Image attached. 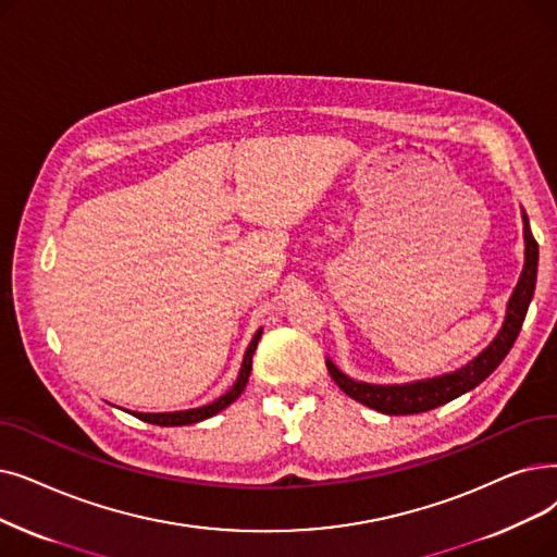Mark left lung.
<instances>
[{
  "label": "left lung",
  "mask_w": 557,
  "mask_h": 557,
  "mask_svg": "<svg viewBox=\"0 0 557 557\" xmlns=\"http://www.w3.org/2000/svg\"><path fill=\"white\" fill-rule=\"evenodd\" d=\"M521 219H523V244H525L523 269L510 300H507L505 321L487 348H482V352H478L471 361H467L465 367H459L450 373L414 380V382H403V384H371V382L352 380L344 371H338V367L327 357L325 364L332 380L338 384V389L348 394L350 398H355L357 403L377 409L382 414L405 417V414H421V412H428V409L446 405L462 394L475 389L482 380H487L505 359V355L515 346L525 319L528 305L535 294L540 248L533 232H530V223L523 209H521Z\"/></svg>",
  "instance_id": "obj_1"
}]
</instances>
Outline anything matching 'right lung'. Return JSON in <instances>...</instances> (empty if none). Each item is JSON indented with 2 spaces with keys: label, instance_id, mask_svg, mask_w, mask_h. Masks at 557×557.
I'll list each match as a JSON object with an SVG mask.
<instances>
[{
  "label": "right lung",
  "instance_id": "add662e5",
  "mask_svg": "<svg viewBox=\"0 0 557 557\" xmlns=\"http://www.w3.org/2000/svg\"><path fill=\"white\" fill-rule=\"evenodd\" d=\"M263 330L259 327L252 336V342L244 355V361H240V371L236 375V382L230 386V389L221 396L215 398L213 403L209 405H202V407H193V409H180V412H129L134 414L136 419L140 421H148L152 425H163V428H173V425H190V423H200L209 417H215L219 412H223L225 407H230L240 394H244L246 384H248V377H250V371H252V355L257 350V344L261 338Z\"/></svg>",
  "mask_w": 557,
  "mask_h": 557
}]
</instances>
